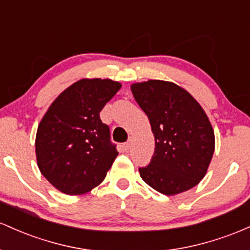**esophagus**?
<instances>
[{"instance_id": "esophagus-1", "label": "esophagus", "mask_w": 250, "mask_h": 250, "mask_svg": "<svg viewBox=\"0 0 250 250\" xmlns=\"http://www.w3.org/2000/svg\"><path fill=\"white\" fill-rule=\"evenodd\" d=\"M131 146H132V144H131V140H128V142H126L125 144H124V147H125V150H130L131 148Z\"/></svg>"}]
</instances>
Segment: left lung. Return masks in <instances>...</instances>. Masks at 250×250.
Returning a JSON list of instances; mask_svg holds the SVG:
<instances>
[{
  "label": "left lung",
  "instance_id": "8db88e82",
  "mask_svg": "<svg viewBox=\"0 0 250 250\" xmlns=\"http://www.w3.org/2000/svg\"><path fill=\"white\" fill-rule=\"evenodd\" d=\"M155 136L150 164L140 177L158 192L173 196L197 186L206 176L215 151L209 118L187 89L164 80L131 85Z\"/></svg>",
  "mask_w": 250,
  "mask_h": 250
}]
</instances>
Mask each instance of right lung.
<instances>
[{
  "instance_id": "1",
  "label": "right lung",
  "mask_w": 250,
  "mask_h": 250,
  "mask_svg": "<svg viewBox=\"0 0 250 250\" xmlns=\"http://www.w3.org/2000/svg\"><path fill=\"white\" fill-rule=\"evenodd\" d=\"M120 87L111 79H81L59 94L42 117L36 162L59 191L83 195L105 179L118 151L99 114Z\"/></svg>"
}]
</instances>
